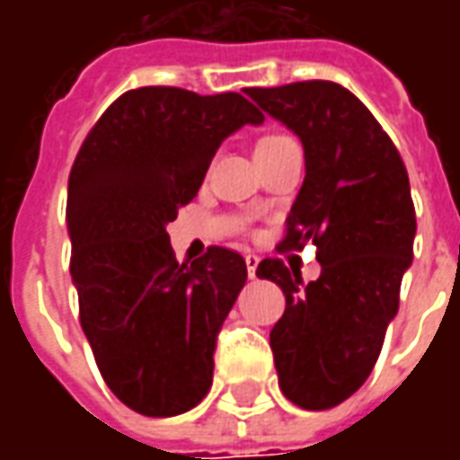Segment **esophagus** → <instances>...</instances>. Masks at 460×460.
Masks as SVG:
<instances>
[{
    "label": "esophagus",
    "instance_id": "34e87169",
    "mask_svg": "<svg viewBox=\"0 0 460 460\" xmlns=\"http://www.w3.org/2000/svg\"><path fill=\"white\" fill-rule=\"evenodd\" d=\"M256 269H259V256L246 253V270H249V279H256Z\"/></svg>",
    "mask_w": 460,
    "mask_h": 460
}]
</instances>
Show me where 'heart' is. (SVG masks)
Wrapping results in <instances>:
<instances>
[{"label": "heart", "mask_w": 460, "mask_h": 460, "mask_svg": "<svg viewBox=\"0 0 460 460\" xmlns=\"http://www.w3.org/2000/svg\"><path fill=\"white\" fill-rule=\"evenodd\" d=\"M286 140V135H276V132H270V135H263L259 142H256V150H263V147H270V145H276V142Z\"/></svg>", "instance_id": "1"}]
</instances>
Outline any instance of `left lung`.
I'll list each match as a JSON object with an SVG mask.
<instances>
[{
	"label": "left lung",
	"mask_w": 460,
	"mask_h": 460,
	"mask_svg": "<svg viewBox=\"0 0 460 460\" xmlns=\"http://www.w3.org/2000/svg\"><path fill=\"white\" fill-rule=\"evenodd\" d=\"M243 93L303 142L305 180L280 249L313 241L323 266L308 286L280 259H263L256 270L286 296L270 330L280 392L300 409H332L365 385L399 310L402 276L414 259L409 174L375 115L340 84Z\"/></svg>",
	"instance_id": "obj_1"
}]
</instances>
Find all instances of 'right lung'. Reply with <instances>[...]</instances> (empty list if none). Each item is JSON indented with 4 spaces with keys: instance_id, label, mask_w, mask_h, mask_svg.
<instances>
[{
    "instance_id": "right-lung-1",
    "label": "right lung",
    "mask_w": 460,
    "mask_h": 460,
    "mask_svg": "<svg viewBox=\"0 0 460 460\" xmlns=\"http://www.w3.org/2000/svg\"><path fill=\"white\" fill-rule=\"evenodd\" d=\"M263 113L239 93L145 85L95 122L68 177L66 221L81 328L122 404L177 416L207 396L246 261L211 246L177 263L167 224L199 191L231 132Z\"/></svg>"
}]
</instances>
